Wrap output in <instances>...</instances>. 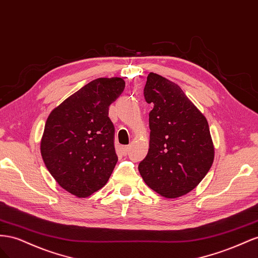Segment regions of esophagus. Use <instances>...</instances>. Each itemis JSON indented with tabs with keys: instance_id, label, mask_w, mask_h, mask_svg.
Listing matches in <instances>:
<instances>
[{
	"instance_id": "1",
	"label": "esophagus",
	"mask_w": 258,
	"mask_h": 258,
	"mask_svg": "<svg viewBox=\"0 0 258 258\" xmlns=\"http://www.w3.org/2000/svg\"><path fill=\"white\" fill-rule=\"evenodd\" d=\"M130 148H131V147L130 146H122V152L124 153V154H126L128 151H130Z\"/></svg>"
}]
</instances>
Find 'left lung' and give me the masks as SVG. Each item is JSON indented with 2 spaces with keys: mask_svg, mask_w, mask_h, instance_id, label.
<instances>
[{
  "mask_svg": "<svg viewBox=\"0 0 258 258\" xmlns=\"http://www.w3.org/2000/svg\"><path fill=\"white\" fill-rule=\"evenodd\" d=\"M144 94L153 109L149 151L138 165L139 173L162 197L185 196L201 182L214 161L207 117L177 84L157 73L147 77Z\"/></svg>",
  "mask_w": 258,
  "mask_h": 258,
  "instance_id": "8db88e82",
  "label": "left lung"
}]
</instances>
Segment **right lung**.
<instances>
[{
    "instance_id": "obj_1",
    "label": "right lung",
    "mask_w": 258,
    "mask_h": 258,
    "mask_svg": "<svg viewBox=\"0 0 258 258\" xmlns=\"http://www.w3.org/2000/svg\"><path fill=\"white\" fill-rule=\"evenodd\" d=\"M125 87L122 78H99L49 113L41 154L58 185L78 198L104 187L117 162L109 106Z\"/></svg>"
}]
</instances>
